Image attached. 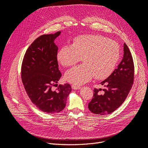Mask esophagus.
<instances>
[{"instance_id":"34e87169","label":"esophagus","mask_w":148,"mask_h":148,"mask_svg":"<svg viewBox=\"0 0 148 148\" xmlns=\"http://www.w3.org/2000/svg\"><path fill=\"white\" fill-rule=\"evenodd\" d=\"M72 88L73 90H79L81 88V87L79 86H75V85H73L72 86Z\"/></svg>"}]
</instances>
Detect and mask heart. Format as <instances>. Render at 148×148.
Wrapping results in <instances>:
<instances>
[{
	"label": "heart",
	"mask_w": 148,
	"mask_h": 148,
	"mask_svg": "<svg viewBox=\"0 0 148 148\" xmlns=\"http://www.w3.org/2000/svg\"><path fill=\"white\" fill-rule=\"evenodd\" d=\"M120 56L118 45L107 37L88 34L74 38L71 45L62 46L57 58L64 67L75 65L82 59L83 64L68 70L65 79L75 85L109 77L115 69Z\"/></svg>",
	"instance_id": "1"
}]
</instances>
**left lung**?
Returning <instances> with one entry per match:
<instances>
[{"label":"left lung","mask_w":148,"mask_h":148,"mask_svg":"<svg viewBox=\"0 0 148 148\" xmlns=\"http://www.w3.org/2000/svg\"><path fill=\"white\" fill-rule=\"evenodd\" d=\"M134 78L133 58L127 45L124 43L123 58L117 69L100 83L103 88H94L93 98L88 103L90 111L101 115L113 112L127 97Z\"/></svg>","instance_id":"obj_1"}]
</instances>
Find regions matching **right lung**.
I'll return each instance as SVG.
<instances>
[{
	"mask_svg": "<svg viewBox=\"0 0 148 148\" xmlns=\"http://www.w3.org/2000/svg\"><path fill=\"white\" fill-rule=\"evenodd\" d=\"M61 32L43 34L37 38L27 49L22 65V82L27 95L37 108L48 114L64 110L71 91L69 84L60 85L61 77L57 58L58 47L54 40Z\"/></svg>",
	"mask_w": 148,
	"mask_h": 148,
	"instance_id": "obj_1",
	"label": "right lung"
}]
</instances>
